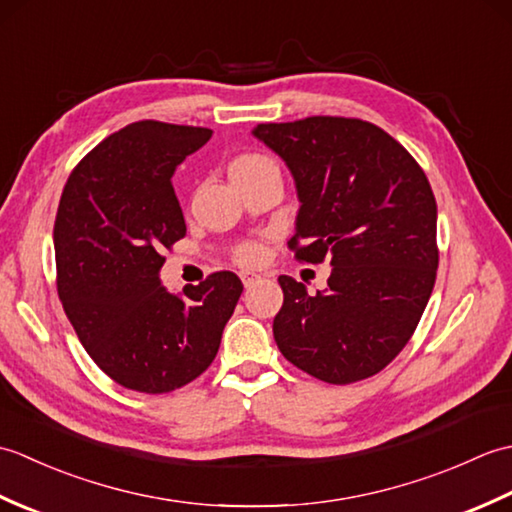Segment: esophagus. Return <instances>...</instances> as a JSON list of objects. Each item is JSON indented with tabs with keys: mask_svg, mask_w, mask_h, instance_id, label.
Returning <instances> with one entry per match:
<instances>
[{
	"mask_svg": "<svg viewBox=\"0 0 512 512\" xmlns=\"http://www.w3.org/2000/svg\"><path fill=\"white\" fill-rule=\"evenodd\" d=\"M259 279H262V277L255 275V273H242V284H244V288H253Z\"/></svg>",
	"mask_w": 512,
	"mask_h": 512,
	"instance_id": "obj_1",
	"label": "esophagus"
}]
</instances>
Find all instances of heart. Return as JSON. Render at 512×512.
I'll return each mask as SVG.
<instances>
[{
    "mask_svg": "<svg viewBox=\"0 0 512 512\" xmlns=\"http://www.w3.org/2000/svg\"><path fill=\"white\" fill-rule=\"evenodd\" d=\"M270 167H277V165L268 156L244 154L231 162V169H228V173H231V180H239V178L255 176V173L270 169ZM259 253H262V250H259L257 244H246L239 248V259H242L244 264H253L259 259Z\"/></svg>",
    "mask_w": 512,
    "mask_h": 512,
    "instance_id": "b5f03b06",
    "label": "heart"
}]
</instances>
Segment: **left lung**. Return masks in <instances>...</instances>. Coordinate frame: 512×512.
I'll list each match as a JSON object with an SVG mask.
<instances>
[{
	"label": "left lung",
	"instance_id": "obj_1",
	"mask_svg": "<svg viewBox=\"0 0 512 512\" xmlns=\"http://www.w3.org/2000/svg\"><path fill=\"white\" fill-rule=\"evenodd\" d=\"M253 136L295 180L290 248L303 243L297 257L308 264L332 257L317 295L279 277L277 347L332 385L378 374L411 339L436 284L438 206L427 176L405 147L358 118L268 123Z\"/></svg>",
	"mask_w": 512,
	"mask_h": 512
}]
</instances>
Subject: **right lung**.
Instances as JSON below:
<instances>
[{"label":"right lung","instance_id":"right-lung-1","mask_svg":"<svg viewBox=\"0 0 512 512\" xmlns=\"http://www.w3.org/2000/svg\"><path fill=\"white\" fill-rule=\"evenodd\" d=\"M211 136L206 127L132 123L94 147L61 193L54 255L63 310L94 363L143 394H167L213 363L244 290L228 270L182 292L160 281V253L187 233L171 178Z\"/></svg>","mask_w":512,"mask_h":512}]
</instances>
